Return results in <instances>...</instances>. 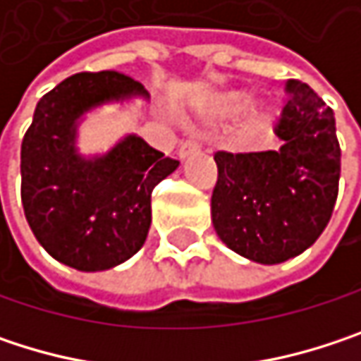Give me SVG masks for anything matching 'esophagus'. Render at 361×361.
Masks as SVG:
<instances>
[{"instance_id":"1","label":"esophagus","mask_w":361,"mask_h":361,"mask_svg":"<svg viewBox=\"0 0 361 361\" xmlns=\"http://www.w3.org/2000/svg\"><path fill=\"white\" fill-rule=\"evenodd\" d=\"M198 150H200L198 140H185V142H181V146L178 148V157H180V159H188L190 154H194V152H198Z\"/></svg>"}]
</instances>
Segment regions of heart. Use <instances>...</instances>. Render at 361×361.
Masks as SVG:
<instances>
[{
	"instance_id": "b5f03b06",
	"label": "heart",
	"mask_w": 361,
	"mask_h": 361,
	"mask_svg": "<svg viewBox=\"0 0 361 361\" xmlns=\"http://www.w3.org/2000/svg\"><path fill=\"white\" fill-rule=\"evenodd\" d=\"M255 92L249 87H230L219 92L211 102V118L215 121H230L242 114L245 109L251 106ZM247 110V109H246ZM245 112V111H244ZM278 121V110L274 104H257L252 106L243 118L238 121L234 129V144L238 146H252L267 137Z\"/></svg>"
}]
</instances>
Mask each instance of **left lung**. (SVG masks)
I'll list each match as a JSON object with an SVG mask.
<instances>
[{
	"mask_svg": "<svg viewBox=\"0 0 361 361\" xmlns=\"http://www.w3.org/2000/svg\"><path fill=\"white\" fill-rule=\"evenodd\" d=\"M276 125L278 150L217 152L211 219L234 252L276 265L310 249L330 221L341 178L334 112L301 81Z\"/></svg>",
	"mask_w": 361,
	"mask_h": 361,
	"instance_id": "obj_1",
	"label": "left lung"
}]
</instances>
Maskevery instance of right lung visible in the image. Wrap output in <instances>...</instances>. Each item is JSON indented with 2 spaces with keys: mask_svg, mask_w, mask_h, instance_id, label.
I'll return each instance as SVG.
<instances>
[{
  "mask_svg": "<svg viewBox=\"0 0 361 361\" xmlns=\"http://www.w3.org/2000/svg\"><path fill=\"white\" fill-rule=\"evenodd\" d=\"M148 100L127 75L77 73L37 102L20 150V196L39 245L79 271H104L142 249L150 230V196L180 161L127 135L106 154L83 157L79 121L109 102Z\"/></svg>",
  "mask_w": 361,
  "mask_h": 361,
  "instance_id": "add662e5",
  "label": "right lung"
}]
</instances>
